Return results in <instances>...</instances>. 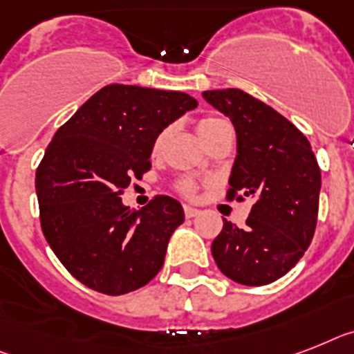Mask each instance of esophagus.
<instances>
[{
    "label": "esophagus",
    "mask_w": 354,
    "mask_h": 354,
    "mask_svg": "<svg viewBox=\"0 0 354 354\" xmlns=\"http://www.w3.org/2000/svg\"><path fill=\"white\" fill-rule=\"evenodd\" d=\"M184 215H186V217H188V218L197 217L198 209L194 208V206H188V204H184Z\"/></svg>",
    "instance_id": "obj_1"
}]
</instances>
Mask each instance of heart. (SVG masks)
<instances>
[{"label": "heart", "mask_w": 354, "mask_h": 354, "mask_svg": "<svg viewBox=\"0 0 354 354\" xmlns=\"http://www.w3.org/2000/svg\"><path fill=\"white\" fill-rule=\"evenodd\" d=\"M224 124H227V122L218 118H203L197 122L198 136H201V139H203L204 142H208ZM166 136H168V131L162 130L159 131L156 139H153V145H151V153H153V156H159L160 151H162V146H165L166 142ZM177 189H179L183 195H186V197H194L195 192H197V184L192 179H183L177 184Z\"/></svg>", "instance_id": "b5f03b06"}]
</instances>
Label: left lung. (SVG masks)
<instances>
[{"label":"left lung","mask_w":354,"mask_h":354,"mask_svg":"<svg viewBox=\"0 0 354 354\" xmlns=\"http://www.w3.org/2000/svg\"><path fill=\"white\" fill-rule=\"evenodd\" d=\"M203 95L236 131L226 198H255L246 227L224 221L212 255L239 284H271L302 259L315 235L322 183L317 157L293 122L250 93L226 88Z\"/></svg>","instance_id":"8db88e82"}]
</instances>
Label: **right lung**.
Returning <instances> with one entry per match:
<instances>
[{"label": "right lung", "instance_id": "obj_1", "mask_svg": "<svg viewBox=\"0 0 354 354\" xmlns=\"http://www.w3.org/2000/svg\"><path fill=\"white\" fill-rule=\"evenodd\" d=\"M197 104L184 92L108 84L55 131L36 170L41 230L86 288L115 297L160 271L183 206L156 195L133 209L121 195L151 168L157 133Z\"/></svg>", "mask_w": 354, "mask_h": 354}]
</instances>
